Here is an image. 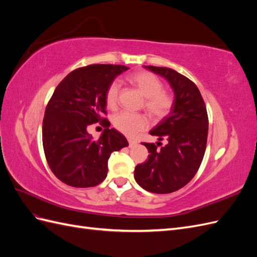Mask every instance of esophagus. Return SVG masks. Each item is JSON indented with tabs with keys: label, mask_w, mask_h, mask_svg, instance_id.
<instances>
[{
	"label": "esophagus",
	"mask_w": 257,
	"mask_h": 257,
	"mask_svg": "<svg viewBox=\"0 0 257 257\" xmlns=\"http://www.w3.org/2000/svg\"><path fill=\"white\" fill-rule=\"evenodd\" d=\"M127 142H128V147H130V148H132V147H134V146L137 145V142L134 141V139H127Z\"/></svg>",
	"instance_id": "34e87169"
}]
</instances>
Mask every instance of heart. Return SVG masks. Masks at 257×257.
Returning a JSON list of instances; mask_svg holds the SVG:
<instances>
[{
    "label": "heart",
    "mask_w": 257,
    "mask_h": 257,
    "mask_svg": "<svg viewBox=\"0 0 257 257\" xmlns=\"http://www.w3.org/2000/svg\"><path fill=\"white\" fill-rule=\"evenodd\" d=\"M127 80L134 84L145 96V109L152 118L160 120L172 112L175 98L172 93L164 89V83L158 76L150 72H137L127 76ZM120 95V83L112 81L105 92V103L109 109H115ZM113 126L127 136H135L148 126V120L144 113L120 111L112 119Z\"/></svg>",
    "instance_id": "obj_1"
}]
</instances>
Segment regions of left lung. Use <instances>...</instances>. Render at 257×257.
Here are the masks:
<instances>
[{
	"mask_svg": "<svg viewBox=\"0 0 257 257\" xmlns=\"http://www.w3.org/2000/svg\"><path fill=\"white\" fill-rule=\"evenodd\" d=\"M172 85L175 105L150 134L159 143H144L149 151L148 160L135 168L136 182L148 192L173 193L188 184L203 162L208 137V113L196 84L188 77L168 67L148 65ZM168 144L161 146V140Z\"/></svg>",
	"mask_w": 257,
	"mask_h": 257,
	"instance_id": "1",
	"label": "left lung"
}]
</instances>
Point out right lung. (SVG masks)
<instances>
[{
    "instance_id": "1",
    "label": "right lung",
    "mask_w": 257,
    "mask_h": 257,
    "mask_svg": "<svg viewBox=\"0 0 257 257\" xmlns=\"http://www.w3.org/2000/svg\"><path fill=\"white\" fill-rule=\"evenodd\" d=\"M128 69L123 65L92 64L74 69L54 90L43 120V147L51 172L74 188H90L103 182L111 152L127 141L109 128L105 92L115 76ZM99 121L105 130L93 141L86 128Z\"/></svg>"
}]
</instances>
